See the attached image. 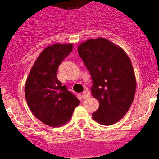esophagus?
Masks as SVG:
<instances>
[{"instance_id": "1", "label": "esophagus", "mask_w": 159, "mask_h": 159, "mask_svg": "<svg viewBox=\"0 0 159 159\" xmlns=\"http://www.w3.org/2000/svg\"><path fill=\"white\" fill-rule=\"evenodd\" d=\"M89 96H90V92H88V91H84V92H82V97L83 99H86V98H87Z\"/></svg>"}]
</instances>
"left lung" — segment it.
<instances>
[{
	"label": "left lung",
	"instance_id": "1",
	"mask_svg": "<svg viewBox=\"0 0 159 159\" xmlns=\"http://www.w3.org/2000/svg\"><path fill=\"white\" fill-rule=\"evenodd\" d=\"M77 51L92 76V96L100 103L92 118L103 125L118 122L135 94L136 79L129 57L122 48L102 38L86 41Z\"/></svg>",
	"mask_w": 159,
	"mask_h": 159
}]
</instances>
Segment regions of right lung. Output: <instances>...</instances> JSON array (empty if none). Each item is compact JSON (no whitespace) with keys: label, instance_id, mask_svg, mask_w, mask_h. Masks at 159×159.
Returning a JSON list of instances; mask_svg holds the SVG:
<instances>
[{"label":"right lung","instance_id":"add662e5","mask_svg":"<svg viewBox=\"0 0 159 159\" xmlns=\"http://www.w3.org/2000/svg\"><path fill=\"white\" fill-rule=\"evenodd\" d=\"M72 49V44L47 47L35 61L26 81L25 93L30 111L41 122L52 127L69 121L80 103L57 77L60 63Z\"/></svg>","mask_w":159,"mask_h":159}]
</instances>
